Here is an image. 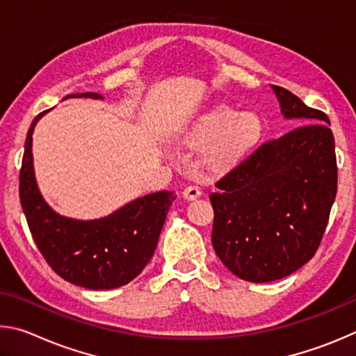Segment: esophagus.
<instances>
[{
  "mask_svg": "<svg viewBox=\"0 0 356 356\" xmlns=\"http://www.w3.org/2000/svg\"><path fill=\"white\" fill-rule=\"evenodd\" d=\"M200 195H202V191L198 186H188V188L183 191V197L186 200H195V198H198Z\"/></svg>",
  "mask_w": 356,
  "mask_h": 356,
  "instance_id": "esophagus-1",
  "label": "esophagus"
}]
</instances>
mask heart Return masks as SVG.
I'll use <instances>...</instances> for the list:
<instances>
[{
  "instance_id": "1",
  "label": "heart",
  "mask_w": 356,
  "mask_h": 356,
  "mask_svg": "<svg viewBox=\"0 0 356 356\" xmlns=\"http://www.w3.org/2000/svg\"><path fill=\"white\" fill-rule=\"evenodd\" d=\"M261 120L253 112L238 114L229 108H216L203 114L186 136L192 145H207V161L213 167H228L239 161L259 139Z\"/></svg>"
}]
</instances>
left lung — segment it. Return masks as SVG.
Returning <instances> with one entry per match:
<instances>
[{
  "label": "left lung",
  "mask_w": 356,
  "mask_h": 356,
  "mask_svg": "<svg viewBox=\"0 0 356 356\" xmlns=\"http://www.w3.org/2000/svg\"><path fill=\"white\" fill-rule=\"evenodd\" d=\"M284 118L303 127L258 147L216 183L213 247L236 277L269 283L314 257L338 189L328 117L272 86Z\"/></svg>",
  "instance_id": "left-lung-1"
}]
</instances>
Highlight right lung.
Wrapping results in <instances>:
<instances>
[{
  "label": "right lung",
  "instance_id": "add662e5",
  "mask_svg": "<svg viewBox=\"0 0 356 356\" xmlns=\"http://www.w3.org/2000/svg\"><path fill=\"white\" fill-rule=\"evenodd\" d=\"M102 99L99 93H74L67 98ZM28 131L20 170V203L33 239L49 267L68 283L87 289H114L143 270L158 245L168 208L177 195L159 191L123 204L95 220H78L56 213L43 200L33 164V133Z\"/></svg>",
  "mask_w": 356,
  "mask_h": 356
}]
</instances>
